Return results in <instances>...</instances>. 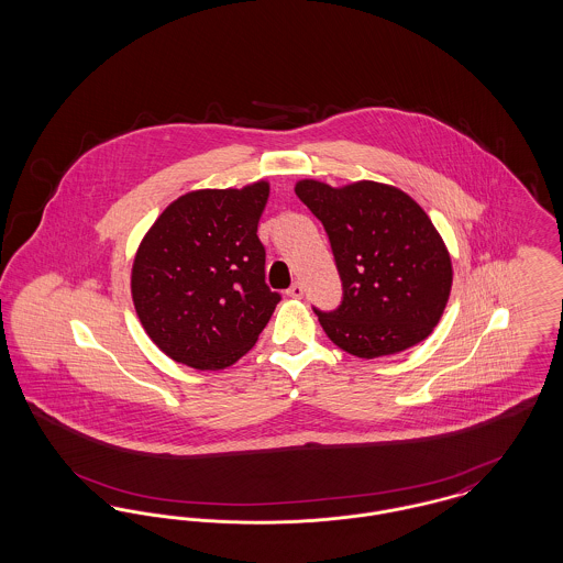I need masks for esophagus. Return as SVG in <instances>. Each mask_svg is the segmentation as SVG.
<instances>
[{
    "mask_svg": "<svg viewBox=\"0 0 563 563\" xmlns=\"http://www.w3.org/2000/svg\"><path fill=\"white\" fill-rule=\"evenodd\" d=\"M287 295L294 297V299H301V297H303V287H301L299 283H294V285L287 289Z\"/></svg>",
    "mask_w": 563,
    "mask_h": 563,
    "instance_id": "34e87169",
    "label": "esophagus"
}]
</instances>
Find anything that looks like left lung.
Segmentation results:
<instances>
[{
  "label": "left lung",
  "mask_w": 563,
  "mask_h": 563,
  "mask_svg": "<svg viewBox=\"0 0 563 563\" xmlns=\"http://www.w3.org/2000/svg\"><path fill=\"white\" fill-rule=\"evenodd\" d=\"M297 198L321 219L342 278V303L321 312L327 338L358 358L427 340L452 291V260L429 214L401 189L303 179Z\"/></svg>",
  "instance_id": "1"
}]
</instances>
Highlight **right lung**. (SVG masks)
<instances>
[{
	"label": "right lung",
	"instance_id": "obj_1",
	"mask_svg": "<svg viewBox=\"0 0 563 563\" xmlns=\"http://www.w3.org/2000/svg\"><path fill=\"white\" fill-rule=\"evenodd\" d=\"M268 181L196 189L170 202L134 255L136 317L158 349L200 372L234 365L280 301L266 285L257 223Z\"/></svg>",
	"mask_w": 563,
	"mask_h": 563
}]
</instances>
